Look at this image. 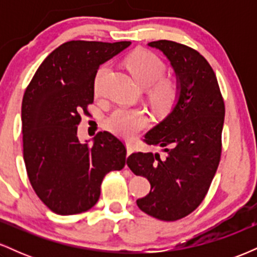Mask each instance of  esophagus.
Returning <instances> with one entry per match:
<instances>
[{
	"label": "esophagus",
	"mask_w": 257,
	"mask_h": 257,
	"mask_svg": "<svg viewBox=\"0 0 257 257\" xmlns=\"http://www.w3.org/2000/svg\"><path fill=\"white\" fill-rule=\"evenodd\" d=\"M133 152H134V149H133V146L131 145V144H126V158H128Z\"/></svg>",
	"instance_id": "1"
}]
</instances>
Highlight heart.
Masks as SVG:
<instances>
[{"mask_svg": "<svg viewBox=\"0 0 257 257\" xmlns=\"http://www.w3.org/2000/svg\"><path fill=\"white\" fill-rule=\"evenodd\" d=\"M126 69L135 81L143 87H150V99L159 111L169 110L179 96V82L173 77H162L166 72V64L158 55L149 51H137L125 59ZM107 71V66L100 67L95 77V91H99L100 82ZM149 117L140 108L118 107L110 114L106 124L112 133L124 139L134 138L146 128Z\"/></svg>", "mask_w": 257, "mask_h": 257, "instance_id": "obj_1", "label": "heart"}]
</instances>
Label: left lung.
I'll list each match as a JSON object with an SVG mask.
<instances>
[{"instance_id": "1", "label": "left lung", "mask_w": 257, "mask_h": 257, "mask_svg": "<svg viewBox=\"0 0 257 257\" xmlns=\"http://www.w3.org/2000/svg\"><path fill=\"white\" fill-rule=\"evenodd\" d=\"M172 64L179 82L176 105L145 135L158 153H132L126 164L144 176L151 191L137 200L140 210L162 221H176L198 208L208 193L221 158L225 102L214 70L200 53L174 41L150 42Z\"/></svg>"}]
</instances>
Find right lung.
I'll return each mask as SVG.
<instances>
[{
  "label": "right lung",
  "instance_id": "right-lung-1",
  "mask_svg": "<svg viewBox=\"0 0 257 257\" xmlns=\"http://www.w3.org/2000/svg\"><path fill=\"white\" fill-rule=\"evenodd\" d=\"M131 46L122 42L70 41L48 55L32 77L22 104L23 153L29 180L53 213L89 210L107 173L123 169L124 144L99 132L93 145L81 144L77 126L94 101L100 65Z\"/></svg>",
  "mask_w": 257,
  "mask_h": 257
}]
</instances>
